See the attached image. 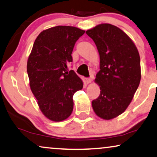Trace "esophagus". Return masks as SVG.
<instances>
[{"mask_svg": "<svg viewBox=\"0 0 157 157\" xmlns=\"http://www.w3.org/2000/svg\"><path fill=\"white\" fill-rule=\"evenodd\" d=\"M86 82H87V84H90L92 82V78H88L86 79Z\"/></svg>", "mask_w": 157, "mask_h": 157, "instance_id": "obj_1", "label": "esophagus"}]
</instances>
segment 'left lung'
I'll list each match as a JSON object with an SVG mask.
<instances>
[{
  "instance_id": "1",
  "label": "left lung",
  "mask_w": 157,
  "mask_h": 157,
  "mask_svg": "<svg viewBox=\"0 0 157 157\" xmlns=\"http://www.w3.org/2000/svg\"><path fill=\"white\" fill-rule=\"evenodd\" d=\"M100 54V69L94 79L100 94L92 102L98 117H117L129 105L141 79L140 57L135 44L120 28L102 23L86 31Z\"/></svg>"
}]
</instances>
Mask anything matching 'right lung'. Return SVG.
<instances>
[{"mask_svg":"<svg viewBox=\"0 0 157 157\" xmlns=\"http://www.w3.org/2000/svg\"><path fill=\"white\" fill-rule=\"evenodd\" d=\"M85 32L58 25L42 31L34 42L27 63L30 87L40 109L50 120L61 122L69 117L72 97L83 87L82 79L73 70L68 71L67 65L72 61L75 44Z\"/></svg>","mask_w":157,"mask_h":157,"instance_id":"add662e5","label":"right lung"}]
</instances>
